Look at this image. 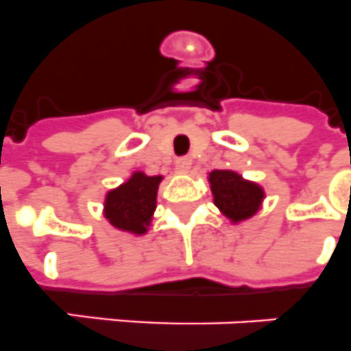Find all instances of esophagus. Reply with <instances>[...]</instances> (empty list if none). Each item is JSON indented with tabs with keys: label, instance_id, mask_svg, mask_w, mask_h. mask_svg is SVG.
I'll return each mask as SVG.
<instances>
[{
	"label": "esophagus",
	"instance_id": "esophagus-1",
	"mask_svg": "<svg viewBox=\"0 0 351 351\" xmlns=\"http://www.w3.org/2000/svg\"><path fill=\"white\" fill-rule=\"evenodd\" d=\"M191 166H193V158L191 157H180V158H176V167L180 171H189Z\"/></svg>",
	"mask_w": 351,
	"mask_h": 351
}]
</instances>
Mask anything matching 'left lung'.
I'll return each mask as SVG.
<instances>
[{
    "label": "left lung",
    "mask_w": 351,
    "mask_h": 351,
    "mask_svg": "<svg viewBox=\"0 0 351 351\" xmlns=\"http://www.w3.org/2000/svg\"><path fill=\"white\" fill-rule=\"evenodd\" d=\"M214 205L232 223L250 219L261 208L266 193L255 182L244 180L239 173L230 169H214L208 173Z\"/></svg>",
    "instance_id": "8db88e82"
}]
</instances>
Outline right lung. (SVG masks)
I'll use <instances>...</instances> for the list:
<instances>
[{
  "instance_id": "add662e5",
  "label": "right lung",
  "mask_w": 351,
  "mask_h": 351,
  "mask_svg": "<svg viewBox=\"0 0 351 351\" xmlns=\"http://www.w3.org/2000/svg\"><path fill=\"white\" fill-rule=\"evenodd\" d=\"M160 182L162 176H148L143 171H134L125 184L108 191L103 205V214L108 223L117 230L134 235L146 234L157 208Z\"/></svg>"
}]
</instances>
